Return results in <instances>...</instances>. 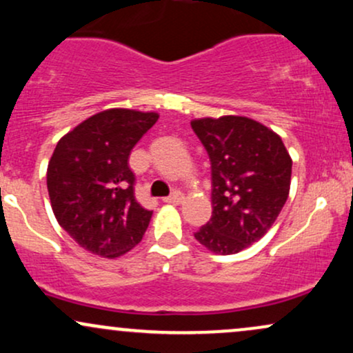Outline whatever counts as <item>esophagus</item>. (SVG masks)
<instances>
[{"label":"esophagus","instance_id":"1","mask_svg":"<svg viewBox=\"0 0 353 353\" xmlns=\"http://www.w3.org/2000/svg\"><path fill=\"white\" fill-rule=\"evenodd\" d=\"M182 201H184V194L181 190H174L171 196L164 199V202H168V204H181Z\"/></svg>","mask_w":353,"mask_h":353}]
</instances>
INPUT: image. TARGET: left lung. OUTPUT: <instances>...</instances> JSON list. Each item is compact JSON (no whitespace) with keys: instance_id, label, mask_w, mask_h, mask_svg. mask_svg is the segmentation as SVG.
<instances>
[{"instance_id":"8db88e82","label":"left lung","mask_w":353,"mask_h":353,"mask_svg":"<svg viewBox=\"0 0 353 353\" xmlns=\"http://www.w3.org/2000/svg\"><path fill=\"white\" fill-rule=\"evenodd\" d=\"M190 125L212 176V217L194 237L214 254H237L264 237L281 214L292 159L281 136L250 117H202Z\"/></svg>"}]
</instances>
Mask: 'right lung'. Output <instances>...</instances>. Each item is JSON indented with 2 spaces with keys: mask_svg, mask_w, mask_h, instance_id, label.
<instances>
[{
  "mask_svg": "<svg viewBox=\"0 0 353 353\" xmlns=\"http://www.w3.org/2000/svg\"><path fill=\"white\" fill-rule=\"evenodd\" d=\"M157 119V112L106 109L56 144L46 174L52 212L91 254L121 257L148 229L152 210L136 201L129 154Z\"/></svg>",
  "mask_w": 353,
  "mask_h": 353,
  "instance_id": "right-lung-1",
  "label": "right lung"
}]
</instances>
